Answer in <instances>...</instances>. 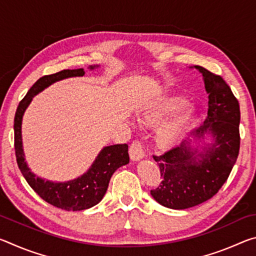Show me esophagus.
Instances as JSON below:
<instances>
[{
    "mask_svg": "<svg viewBox=\"0 0 256 256\" xmlns=\"http://www.w3.org/2000/svg\"><path fill=\"white\" fill-rule=\"evenodd\" d=\"M130 154V158L133 162H138L144 157V146H142V144L138 140H136L132 142L131 146H130L128 150Z\"/></svg>",
    "mask_w": 256,
    "mask_h": 256,
    "instance_id": "34e87169",
    "label": "esophagus"
}]
</instances>
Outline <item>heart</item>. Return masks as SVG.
<instances>
[{"label": "heart", "instance_id": "heart-1", "mask_svg": "<svg viewBox=\"0 0 256 256\" xmlns=\"http://www.w3.org/2000/svg\"><path fill=\"white\" fill-rule=\"evenodd\" d=\"M188 105V100L182 96H167L154 100L142 112L141 122L146 125H154ZM200 115L196 110H190L184 114L164 124L156 134V144L162 150L174 148L183 140L185 134L196 125Z\"/></svg>", "mask_w": 256, "mask_h": 256}]
</instances>
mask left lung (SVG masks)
<instances>
[{
  "label": "left lung",
  "mask_w": 256,
  "mask_h": 256,
  "mask_svg": "<svg viewBox=\"0 0 256 256\" xmlns=\"http://www.w3.org/2000/svg\"><path fill=\"white\" fill-rule=\"evenodd\" d=\"M209 94L206 118L190 138L162 156H154L162 183L150 193L159 204L183 210L206 202L227 180L240 154V104L222 76L196 66ZM209 134L214 142L200 150L190 144Z\"/></svg>",
  "instance_id": "1"
}]
</instances>
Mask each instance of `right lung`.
<instances>
[{"label": "right lung", "mask_w": 256, "mask_h": 256, "mask_svg": "<svg viewBox=\"0 0 256 256\" xmlns=\"http://www.w3.org/2000/svg\"><path fill=\"white\" fill-rule=\"evenodd\" d=\"M94 68H98V66H92L89 68L94 70ZM82 76H84V68L63 70L54 74L42 76L34 82L24 98L19 102L14 116V150L20 172H22L30 188L42 200L66 211H81L98 204L105 196L112 175L118 168L130 162L128 144L108 146L99 152L88 172L76 180L64 183H54L40 178L30 170L27 162H24L21 124L26 108L32 102V97L56 81Z\"/></svg>", "instance_id": "obj_1"}]
</instances>
